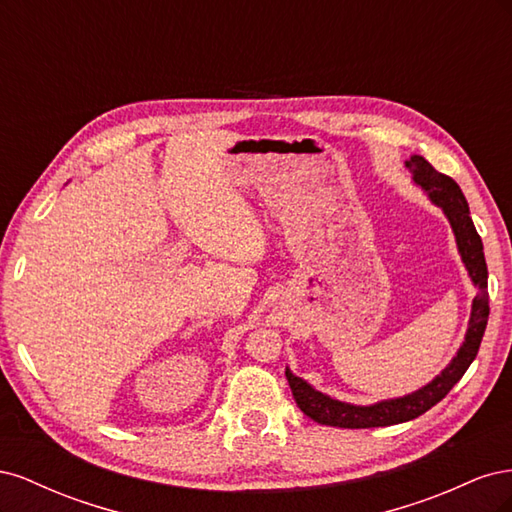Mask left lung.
<instances>
[{"label": "left lung", "instance_id": "left-lung-1", "mask_svg": "<svg viewBox=\"0 0 512 512\" xmlns=\"http://www.w3.org/2000/svg\"><path fill=\"white\" fill-rule=\"evenodd\" d=\"M406 168L412 173V181L421 188L436 207L442 209L448 224L453 228L457 241V250L463 267H466L472 284L478 288L472 301V312L468 320V331L463 337L453 361L448 363L440 374L427 382L421 389H416L404 397L382 399L376 404L359 406L339 401L327 393L316 391L307 380L294 376L286 367V378L294 401L312 421L320 425L344 427V429H367V427H389L397 423L412 421V418L425 414L446 397V393L466 374L472 361L476 359L480 339L485 335L487 318H489V292H487V262L474 222L470 218L468 200L463 196L459 185L442 173H438L425 158L412 156L406 160Z\"/></svg>", "mask_w": 512, "mask_h": 512}]
</instances>
